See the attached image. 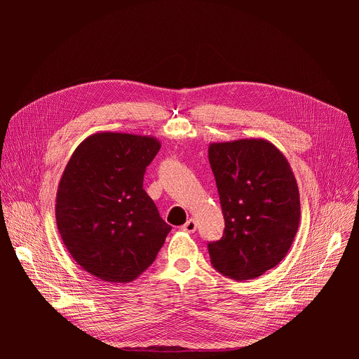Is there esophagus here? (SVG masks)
Returning <instances> with one entry per match:
<instances>
[{"instance_id": "1", "label": "esophagus", "mask_w": 359, "mask_h": 359, "mask_svg": "<svg viewBox=\"0 0 359 359\" xmlns=\"http://www.w3.org/2000/svg\"><path fill=\"white\" fill-rule=\"evenodd\" d=\"M196 227H197L196 222H194L193 219H189V220L182 226V230L186 231V233H194V231H196Z\"/></svg>"}]
</instances>
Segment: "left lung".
I'll return each mask as SVG.
<instances>
[{
  "label": "left lung",
  "instance_id": "1",
  "mask_svg": "<svg viewBox=\"0 0 359 359\" xmlns=\"http://www.w3.org/2000/svg\"><path fill=\"white\" fill-rule=\"evenodd\" d=\"M209 162L224 216V234L209 243L213 267L252 280L287 255L301 208L295 176L283 153L260 137L209 144Z\"/></svg>",
  "mask_w": 359,
  "mask_h": 359
}]
</instances>
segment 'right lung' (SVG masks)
I'll use <instances>...</instances> for the list:
<instances>
[{"label": "right lung", "mask_w": 359, "mask_h": 359, "mask_svg": "<svg viewBox=\"0 0 359 359\" xmlns=\"http://www.w3.org/2000/svg\"><path fill=\"white\" fill-rule=\"evenodd\" d=\"M153 136L99 132L72 153L58 184L55 219L72 259L108 283H130L149 266L172 227L143 189L161 149Z\"/></svg>", "instance_id": "right-lung-1"}]
</instances>
